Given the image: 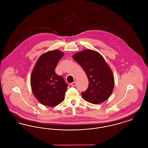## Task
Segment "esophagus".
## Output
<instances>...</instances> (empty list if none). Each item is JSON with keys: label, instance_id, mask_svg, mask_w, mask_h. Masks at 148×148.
<instances>
[{"label": "esophagus", "instance_id": "obj_1", "mask_svg": "<svg viewBox=\"0 0 148 148\" xmlns=\"http://www.w3.org/2000/svg\"><path fill=\"white\" fill-rule=\"evenodd\" d=\"M76 84H77V83H76V82H73V83H71V86H75L76 85Z\"/></svg>", "mask_w": 148, "mask_h": 148}]
</instances>
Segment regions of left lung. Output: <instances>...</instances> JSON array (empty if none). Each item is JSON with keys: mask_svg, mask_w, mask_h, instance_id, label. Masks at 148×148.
<instances>
[{"mask_svg": "<svg viewBox=\"0 0 148 148\" xmlns=\"http://www.w3.org/2000/svg\"><path fill=\"white\" fill-rule=\"evenodd\" d=\"M73 58L83 68L89 80L88 88L82 93V97L94 104L105 101L113 92L114 77L103 56L95 50L85 49L74 54Z\"/></svg>", "mask_w": 148, "mask_h": 148, "instance_id": "1", "label": "left lung"}]
</instances>
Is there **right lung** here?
<instances>
[{
    "instance_id": "add662e5",
    "label": "right lung",
    "mask_w": 148,
    "mask_h": 148,
    "mask_svg": "<svg viewBox=\"0 0 148 148\" xmlns=\"http://www.w3.org/2000/svg\"><path fill=\"white\" fill-rule=\"evenodd\" d=\"M64 53L59 50H50L39 58L32 71L30 85L33 93L42 105L56 106L63 101L68 84L55 69Z\"/></svg>"
}]
</instances>
